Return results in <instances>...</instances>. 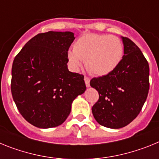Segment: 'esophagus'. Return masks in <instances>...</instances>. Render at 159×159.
Wrapping results in <instances>:
<instances>
[{
  "label": "esophagus",
  "instance_id": "obj_1",
  "mask_svg": "<svg viewBox=\"0 0 159 159\" xmlns=\"http://www.w3.org/2000/svg\"><path fill=\"white\" fill-rule=\"evenodd\" d=\"M84 80H85V85H86V87H89L90 85H89V78L88 77H85L84 78Z\"/></svg>",
  "mask_w": 159,
  "mask_h": 159
}]
</instances>
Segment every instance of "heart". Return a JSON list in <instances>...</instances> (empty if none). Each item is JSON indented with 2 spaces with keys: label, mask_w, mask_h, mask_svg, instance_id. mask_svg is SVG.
<instances>
[{
  "label": "heart",
  "mask_w": 159,
  "mask_h": 159,
  "mask_svg": "<svg viewBox=\"0 0 159 159\" xmlns=\"http://www.w3.org/2000/svg\"><path fill=\"white\" fill-rule=\"evenodd\" d=\"M124 46L120 38L114 35L88 34L82 36L67 53L69 62L78 70L85 61L86 68L93 74L104 76L114 71L121 62Z\"/></svg>",
  "instance_id": "heart-1"
}]
</instances>
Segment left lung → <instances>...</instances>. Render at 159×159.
<instances>
[{
  "instance_id": "obj_1",
  "label": "left lung",
  "mask_w": 159,
  "mask_h": 159,
  "mask_svg": "<svg viewBox=\"0 0 159 159\" xmlns=\"http://www.w3.org/2000/svg\"><path fill=\"white\" fill-rule=\"evenodd\" d=\"M124 55L118 66L107 75L94 78L91 87L99 93L92 107L95 120L110 129L129 124L140 113L149 92V64L139 47L121 37Z\"/></svg>"
}]
</instances>
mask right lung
I'll use <instances>...</instances> for the list:
<instances>
[{"instance_id": "1", "label": "right lung", "mask_w": 159, "mask_h": 159, "mask_svg": "<svg viewBox=\"0 0 159 159\" xmlns=\"http://www.w3.org/2000/svg\"><path fill=\"white\" fill-rule=\"evenodd\" d=\"M72 32L49 31L30 39L15 57L11 91L23 118L36 127H56L86 89L84 76L69 71Z\"/></svg>"}]
</instances>
